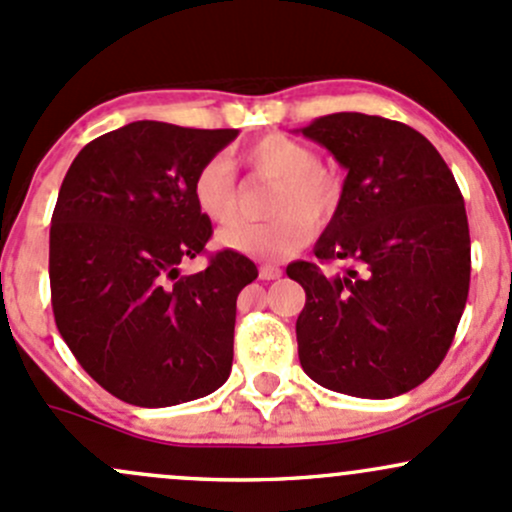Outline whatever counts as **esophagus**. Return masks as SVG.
<instances>
[{"label": "esophagus", "mask_w": 512, "mask_h": 512, "mask_svg": "<svg viewBox=\"0 0 512 512\" xmlns=\"http://www.w3.org/2000/svg\"><path fill=\"white\" fill-rule=\"evenodd\" d=\"M258 276H261V280H278L280 276H283V271H280L278 266H271V263H266V266L258 268Z\"/></svg>", "instance_id": "obj_1"}]
</instances>
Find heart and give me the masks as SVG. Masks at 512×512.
Instances as JSON below:
<instances>
[{
    "label": "heart",
    "mask_w": 512,
    "mask_h": 512,
    "mask_svg": "<svg viewBox=\"0 0 512 512\" xmlns=\"http://www.w3.org/2000/svg\"><path fill=\"white\" fill-rule=\"evenodd\" d=\"M256 173L278 180L268 212V222H239L217 234L219 244L254 258L293 256L310 241L312 227H324L342 202V180L324 168L315 148L290 136L271 134L254 141L241 153ZM192 200L214 224H227L239 210L234 166L224 156H214L197 168L192 178Z\"/></svg>",
    "instance_id": "b5f03b06"
}]
</instances>
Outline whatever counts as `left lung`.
<instances>
[{
  "label": "left lung",
  "mask_w": 512,
  "mask_h": 512,
  "mask_svg": "<svg viewBox=\"0 0 512 512\" xmlns=\"http://www.w3.org/2000/svg\"><path fill=\"white\" fill-rule=\"evenodd\" d=\"M302 136L346 168L317 261L288 276L305 288L295 334L302 371L356 398H395L437 371L471 278L464 197L444 158L408 124L359 112L315 119ZM344 260V277L321 263Z\"/></svg>",
  "instance_id": "left-lung-1"
}]
</instances>
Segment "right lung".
Returning a JSON list of instances; mask_svg holds the SVG:
<instances>
[{"label": "right lung", "instance_id": "right-lung-1", "mask_svg": "<svg viewBox=\"0 0 512 512\" xmlns=\"http://www.w3.org/2000/svg\"><path fill=\"white\" fill-rule=\"evenodd\" d=\"M236 134L131 122L82 148L60 185L53 315L78 364L124 403H188L232 371L236 298L258 276L254 261L224 249L192 276L180 261L212 236L192 178Z\"/></svg>", "mask_w": 512, "mask_h": 512}]
</instances>
